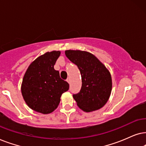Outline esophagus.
Listing matches in <instances>:
<instances>
[{"instance_id":"34e87169","label":"esophagus","mask_w":146,"mask_h":146,"mask_svg":"<svg viewBox=\"0 0 146 146\" xmlns=\"http://www.w3.org/2000/svg\"><path fill=\"white\" fill-rule=\"evenodd\" d=\"M67 82L69 83V84H70V83H71V79H70L69 77V78H67Z\"/></svg>"}]
</instances>
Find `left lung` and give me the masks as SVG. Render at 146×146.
<instances>
[{
  "label": "left lung",
  "mask_w": 146,
  "mask_h": 146,
  "mask_svg": "<svg viewBox=\"0 0 146 146\" xmlns=\"http://www.w3.org/2000/svg\"><path fill=\"white\" fill-rule=\"evenodd\" d=\"M66 57L80 71L82 86L73 95L77 105L85 112L103 108L110 98L112 89L110 72L93 54L80 50H67Z\"/></svg>",
  "instance_id": "8db88e82"
}]
</instances>
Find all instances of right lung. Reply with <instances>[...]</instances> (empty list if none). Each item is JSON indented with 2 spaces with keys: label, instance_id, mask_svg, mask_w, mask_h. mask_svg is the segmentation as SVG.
Listing matches in <instances>:
<instances>
[{
  "label": "right lung",
  "instance_id": "obj_1",
  "mask_svg": "<svg viewBox=\"0 0 146 146\" xmlns=\"http://www.w3.org/2000/svg\"><path fill=\"white\" fill-rule=\"evenodd\" d=\"M61 55L59 50L46 52L29 66L21 84V93L31 110L42 114L55 111L61 95L68 91L69 85L60 77L54 65Z\"/></svg>",
  "mask_w": 146,
  "mask_h": 146
}]
</instances>
